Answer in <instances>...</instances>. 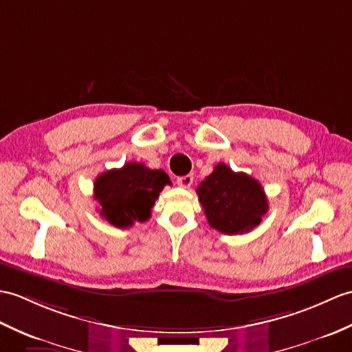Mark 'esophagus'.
I'll return each instance as SVG.
<instances>
[{
    "instance_id": "obj_1",
    "label": "esophagus",
    "mask_w": 352,
    "mask_h": 352,
    "mask_svg": "<svg viewBox=\"0 0 352 352\" xmlns=\"http://www.w3.org/2000/svg\"><path fill=\"white\" fill-rule=\"evenodd\" d=\"M193 183V175L192 174H187V175H183V177H178L177 178V184L179 187H184V189H189V187L192 186Z\"/></svg>"
}]
</instances>
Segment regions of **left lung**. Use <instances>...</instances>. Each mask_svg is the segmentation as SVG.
Wrapping results in <instances>:
<instances>
[{
  "label": "left lung",
  "instance_id": "8db88e82",
  "mask_svg": "<svg viewBox=\"0 0 352 352\" xmlns=\"http://www.w3.org/2000/svg\"><path fill=\"white\" fill-rule=\"evenodd\" d=\"M211 228L232 235L252 231L268 211L267 196L258 179L234 173L219 163L196 189Z\"/></svg>",
  "mask_w": 352,
  "mask_h": 352
}]
</instances>
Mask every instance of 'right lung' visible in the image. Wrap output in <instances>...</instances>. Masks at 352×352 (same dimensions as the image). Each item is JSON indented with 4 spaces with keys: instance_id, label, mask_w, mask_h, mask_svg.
<instances>
[{
    "instance_id": "obj_1",
    "label": "right lung",
    "mask_w": 352,
    "mask_h": 352,
    "mask_svg": "<svg viewBox=\"0 0 352 352\" xmlns=\"http://www.w3.org/2000/svg\"><path fill=\"white\" fill-rule=\"evenodd\" d=\"M166 184L170 186V179L165 170L130 162L96 178L94 199L100 206V216L124 230L150 219L154 202Z\"/></svg>"
}]
</instances>
